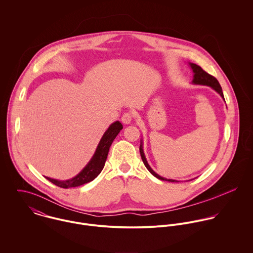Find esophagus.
<instances>
[{"label": "esophagus", "mask_w": 253, "mask_h": 253, "mask_svg": "<svg viewBox=\"0 0 253 253\" xmlns=\"http://www.w3.org/2000/svg\"><path fill=\"white\" fill-rule=\"evenodd\" d=\"M133 119V113L131 112H126L123 114L122 116V122L125 124V125H127V124H130L131 121Z\"/></svg>", "instance_id": "esophagus-1"}]
</instances>
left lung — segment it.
<instances>
[{
  "mask_svg": "<svg viewBox=\"0 0 253 253\" xmlns=\"http://www.w3.org/2000/svg\"><path fill=\"white\" fill-rule=\"evenodd\" d=\"M191 67L193 69V72H194V80H193V83L196 84H204V85H209V86H211L213 89H215L217 92L224 98V95H223V91H222V87L221 85L219 84L218 81H217L216 78L211 76V74L206 72L201 66L195 64V63H191ZM139 151H140V155H141V159L144 163L145 167L147 168V169L157 178L161 179V180L169 181V182H177L176 180H172V179H167V178H164L162 176H160L159 174H157L151 168L150 166L148 165L147 161H146V158H145L144 153H143V149H142V145H140V148H139Z\"/></svg>",
  "mask_w": 253,
  "mask_h": 253,
  "instance_id": "8db88e82",
  "label": "left lung"
}]
</instances>
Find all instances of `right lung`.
Returning <instances> with one entry per match:
<instances>
[{
	"mask_svg": "<svg viewBox=\"0 0 253 253\" xmlns=\"http://www.w3.org/2000/svg\"><path fill=\"white\" fill-rule=\"evenodd\" d=\"M123 125L120 122H115L109 126L108 129L102 136L99 144L97 146V149L92 157V159L89 161V163L85 166V168L72 179L66 181H58L55 179H51L49 177H45L48 181L53 183L54 185L60 187V188H72L78 187L81 185H84L85 183H88L93 180L98 176V174L101 172V170L104 168L107 156H108L110 146L113 143L116 136L119 134V132L122 130Z\"/></svg>",
	"mask_w": 253,
	"mask_h": 253,
	"instance_id": "1",
	"label": "right lung"
}]
</instances>
